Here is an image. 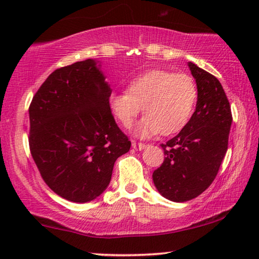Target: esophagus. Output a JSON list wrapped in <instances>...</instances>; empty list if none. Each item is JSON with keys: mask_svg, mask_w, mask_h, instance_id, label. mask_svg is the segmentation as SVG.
<instances>
[{"mask_svg": "<svg viewBox=\"0 0 259 259\" xmlns=\"http://www.w3.org/2000/svg\"><path fill=\"white\" fill-rule=\"evenodd\" d=\"M132 147L137 151H143L144 148L146 147V145L143 144V143H137V141H132Z\"/></svg>", "mask_w": 259, "mask_h": 259, "instance_id": "esophagus-1", "label": "esophagus"}]
</instances>
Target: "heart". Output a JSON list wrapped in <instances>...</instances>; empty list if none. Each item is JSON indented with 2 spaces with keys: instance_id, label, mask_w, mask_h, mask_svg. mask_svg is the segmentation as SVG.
Returning a JSON list of instances; mask_svg holds the SVG:
<instances>
[{
  "instance_id": "heart-1",
  "label": "heart",
  "mask_w": 259,
  "mask_h": 259,
  "mask_svg": "<svg viewBox=\"0 0 259 259\" xmlns=\"http://www.w3.org/2000/svg\"><path fill=\"white\" fill-rule=\"evenodd\" d=\"M197 98V84L189 74L155 69L131 80L126 92L112 93L108 106L125 128L132 126L143 108L145 118L133 134L146 139L180 132L193 114Z\"/></svg>"
}]
</instances>
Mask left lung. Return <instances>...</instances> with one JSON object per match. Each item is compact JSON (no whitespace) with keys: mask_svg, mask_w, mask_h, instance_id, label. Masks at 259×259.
Here are the masks:
<instances>
[{"mask_svg":"<svg viewBox=\"0 0 259 259\" xmlns=\"http://www.w3.org/2000/svg\"><path fill=\"white\" fill-rule=\"evenodd\" d=\"M197 83L196 111L175 138L161 145L165 159L153 172V183L166 199L184 203L203 193L213 182L228 151L232 115L215 76L187 63Z\"/></svg>","mask_w":259,"mask_h":259,"instance_id":"1","label":"left lung"}]
</instances>
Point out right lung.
I'll list each match as a JSON object with an SVG mask.
<instances>
[{
	"instance_id": "obj_1",
	"label": "right lung",
	"mask_w": 259,
	"mask_h": 259,
	"mask_svg": "<svg viewBox=\"0 0 259 259\" xmlns=\"http://www.w3.org/2000/svg\"><path fill=\"white\" fill-rule=\"evenodd\" d=\"M111 93L98 60L87 59L54 70L31 100V155L46 184L69 201L100 196L131 148L109 109Z\"/></svg>"
}]
</instances>
